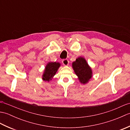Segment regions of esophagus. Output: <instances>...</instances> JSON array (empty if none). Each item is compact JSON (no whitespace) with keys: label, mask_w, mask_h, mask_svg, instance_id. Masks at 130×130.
I'll use <instances>...</instances> for the list:
<instances>
[{"label":"esophagus","mask_w":130,"mask_h":130,"mask_svg":"<svg viewBox=\"0 0 130 130\" xmlns=\"http://www.w3.org/2000/svg\"><path fill=\"white\" fill-rule=\"evenodd\" d=\"M62 63L63 66H68L69 63V61L68 59H64L62 61Z\"/></svg>","instance_id":"34e87169"}]
</instances>
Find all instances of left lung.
Returning a JSON list of instances; mask_svg holds the SVG:
<instances>
[{
  "mask_svg": "<svg viewBox=\"0 0 130 130\" xmlns=\"http://www.w3.org/2000/svg\"><path fill=\"white\" fill-rule=\"evenodd\" d=\"M72 67L81 84H86L89 83L93 76V71L84 57H78L73 62Z\"/></svg>",
  "mask_w": 130,
  "mask_h": 130,
  "instance_id": "obj_1",
  "label": "left lung"
}]
</instances>
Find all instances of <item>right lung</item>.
Wrapping results in <instances>:
<instances>
[{
    "mask_svg": "<svg viewBox=\"0 0 130 130\" xmlns=\"http://www.w3.org/2000/svg\"><path fill=\"white\" fill-rule=\"evenodd\" d=\"M61 66L59 62H48L44 69L42 79L43 81L49 82L51 81Z\"/></svg>",
    "mask_w": 130,
    "mask_h": 130,
    "instance_id": "add662e5",
    "label": "right lung"
}]
</instances>
